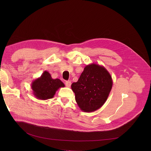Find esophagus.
<instances>
[{
  "label": "esophagus",
  "instance_id": "esophagus-1",
  "mask_svg": "<svg viewBox=\"0 0 151 151\" xmlns=\"http://www.w3.org/2000/svg\"><path fill=\"white\" fill-rule=\"evenodd\" d=\"M65 86L67 87H68V88H69V87H70L71 86V82L70 81H66L65 82Z\"/></svg>",
  "mask_w": 151,
  "mask_h": 151
}]
</instances>
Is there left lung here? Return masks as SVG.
I'll use <instances>...</instances> for the list:
<instances>
[{
    "mask_svg": "<svg viewBox=\"0 0 151 151\" xmlns=\"http://www.w3.org/2000/svg\"><path fill=\"white\" fill-rule=\"evenodd\" d=\"M112 86L111 76L105 67L91 63L84 67L78 81L72 83L71 88L81 110L93 112L106 102Z\"/></svg>",
    "mask_w": 151,
    "mask_h": 151,
    "instance_id": "1",
    "label": "left lung"
}]
</instances>
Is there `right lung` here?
Segmentation results:
<instances>
[{
  "mask_svg": "<svg viewBox=\"0 0 151 151\" xmlns=\"http://www.w3.org/2000/svg\"><path fill=\"white\" fill-rule=\"evenodd\" d=\"M63 87L65 85L60 79H52L47 71H44L42 76L34 80L31 84L33 95L37 99L42 100L53 98L56 91Z\"/></svg>",
  "mask_w": 151,
  "mask_h": 151,
  "instance_id": "right-lung-1",
  "label": "right lung"
}]
</instances>
